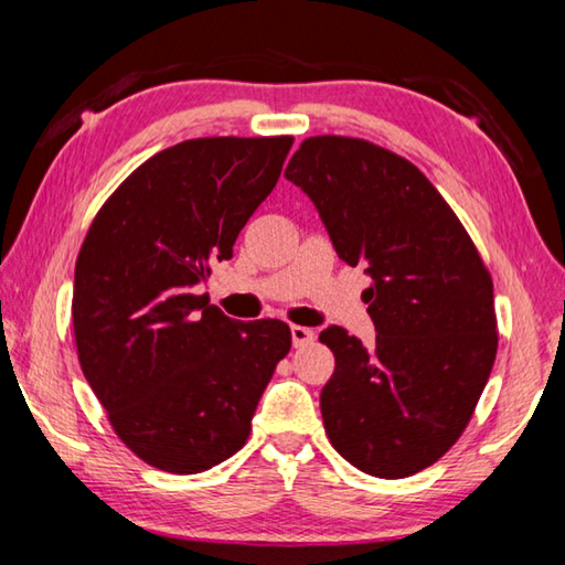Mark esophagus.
I'll use <instances>...</instances> for the list:
<instances>
[{
  "mask_svg": "<svg viewBox=\"0 0 565 565\" xmlns=\"http://www.w3.org/2000/svg\"><path fill=\"white\" fill-rule=\"evenodd\" d=\"M313 339H317V333H313L311 329H306V327H291V341H294L296 349L306 347V343H311Z\"/></svg>",
  "mask_w": 565,
  "mask_h": 565,
  "instance_id": "34e87169",
  "label": "esophagus"
}]
</instances>
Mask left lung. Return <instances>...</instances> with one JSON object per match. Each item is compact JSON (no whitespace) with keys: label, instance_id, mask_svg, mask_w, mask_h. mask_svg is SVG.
<instances>
[{"label":"left lung","instance_id":"1","mask_svg":"<svg viewBox=\"0 0 565 565\" xmlns=\"http://www.w3.org/2000/svg\"><path fill=\"white\" fill-rule=\"evenodd\" d=\"M284 177L321 216L339 259L371 276L374 347L329 327L337 369L321 388L329 441L359 471L406 478L436 463L491 376L493 281L436 186L366 139L309 137Z\"/></svg>","mask_w":565,"mask_h":565}]
</instances>
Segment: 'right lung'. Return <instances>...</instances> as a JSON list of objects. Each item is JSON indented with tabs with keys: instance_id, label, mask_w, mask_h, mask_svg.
<instances>
[{
	"instance_id": "obj_1",
	"label": "right lung",
	"mask_w": 565,
	"mask_h": 565,
	"mask_svg": "<svg viewBox=\"0 0 565 565\" xmlns=\"http://www.w3.org/2000/svg\"><path fill=\"white\" fill-rule=\"evenodd\" d=\"M294 137H206L159 151L104 202L74 269L76 353L141 461L202 473L246 444L291 349L279 319L234 321L194 289L279 181Z\"/></svg>"
}]
</instances>
